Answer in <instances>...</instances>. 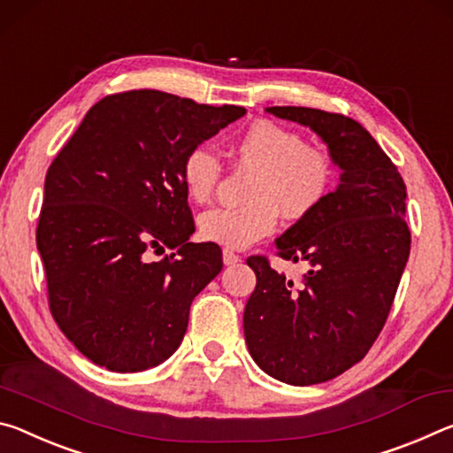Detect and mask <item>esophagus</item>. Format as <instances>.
<instances>
[{
    "instance_id": "1",
    "label": "esophagus",
    "mask_w": 453,
    "mask_h": 453,
    "mask_svg": "<svg viewBox=\"0 0 453 453\" xmlns=\"http://www.w3.org/2000/svg\"><path fill=\"white\" fill-rule=\"evenodd\" d=\"M222 263H225L226 266L239 265V263H241V257H239V255H234V253H233V250H228V249H225V250H222Z\"/></svg>"
}]
</instances>
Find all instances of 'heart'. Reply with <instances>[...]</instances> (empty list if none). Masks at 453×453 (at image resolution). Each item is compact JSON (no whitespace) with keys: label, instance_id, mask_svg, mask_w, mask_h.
Instances as JSON below:
<instances>
[{"label":"heart","instance_id":"obj_1","mask_svg":"<svg viewBox=\"0 0 453 453\" xmlns=\"http://www.w3.org/2000/svg\"><path fill=\"white\" fill-rule=\"evenodd\" d=\"M236 160L257 170L244 206H214L198 219L204 241L226 249L249 244L275 231L279 212L287 220L313 214L329 196L335 168L319 146L305 144L296 132L275 122L249 126L233 144ZM182 182L195 203H206L220 178L219 158L206 146H196L182 160Z\"/></svg>","mask_w":453,"mask_h":453}]
</instances>
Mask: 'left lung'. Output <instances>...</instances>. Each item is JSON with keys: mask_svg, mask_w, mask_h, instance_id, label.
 Listing matches in <instances>:
<instances>
[{"mask_svg": "<svg viewBox=\"0 0 453 453\" xmlns=\"http://www.w3.org/2000/svg\"><path fill=\"white\" fill-rule=\"evenodd\" d=\"M266 112L307 126L329 148L339 184L325 203L275 239L279 257L305 261L303 285L250 257L257 287L244 339L265 373L288 385L329 381L365 357L383 329L410 257L405 182L359 122L317 108Z\"/></svg>", "mask_w": 453, "mask_h": 453, "instance_id": "8db88e82", "label": "left lung"}]
</instances>
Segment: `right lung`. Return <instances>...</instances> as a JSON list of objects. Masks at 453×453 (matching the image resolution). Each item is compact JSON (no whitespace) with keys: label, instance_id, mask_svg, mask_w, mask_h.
Here are the masks:
<instances>
[{"label":"right lung","instance_id":"obj_1","mask_svg":"<svg viewBox=\"0 0 453 453\" xmlns=\"http://www.w3.org/2000/svg\"><path fill=\"white\" fill-rule=\"evenodd\" d=\"M244 114L158 90L106 96L51 162L35 234L50 309L96 365L144 372L182 343L192 299L222 271L219 244L188 242L182 160ZM165 246L179 250L147 261Z\"/></svg>","mask_w":453,"mask_h":453}]
</instances>
